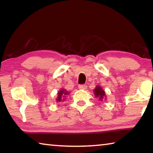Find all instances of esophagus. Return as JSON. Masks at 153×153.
I'll return each instance as SVG.
<instances>
[{
	"label": "esophagus",
	"instance_id": "1",
	"mask_svg": "<svg viewBox=\"0 0 153 153\" xmlns=\"http://www.w3.org/2000/svg\"><path fill=\"white\" fill-rule=\"evenodd\" d=\"M78 88L79 89H81V90H86V89H87V86L86 85H79V86H78Z\"/></svg>",
	"mask_w": 153,
	"mask_h": 153
}]
</instances>
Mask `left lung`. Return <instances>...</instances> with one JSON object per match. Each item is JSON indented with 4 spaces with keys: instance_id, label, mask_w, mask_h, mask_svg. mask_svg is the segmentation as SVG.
Instances as JSON below:
<instances>
[{
    "instance_id": "1",
    "label": "left lung",
    "mask_w": 153,
    "mask_h": 153,
    "mask_svg": "<svg viewBox=\"0 0 153 153\" xmlns=\"http://www.w3.org/2000/svg\"><path fill=\"white\" fill-rule=\"evenodd\" d=\"M94 94L95 97L98 98L100 101H102L107 99V96H106L105 90L102 89V88L100 86H97L94 89Z\"/></svg>"
}]
</instances>
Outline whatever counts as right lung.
<instances>
[{"label":"right lung","mask_w":153,"mask_h":153,"mask_svg":"<svg viewBox=\"0 0 153 153\" xmlns=\"http://www.w3.org/2000/svg\"><path fill=\"white\" fill-rule=\"evenodd\" d=\"M69 92L67 91L65 89L62 88L57 93V97L56 98V102H63L64 100H65L66 97L67 95H69Z\"/></svg>","instance_id":"1"}]
</instances>
